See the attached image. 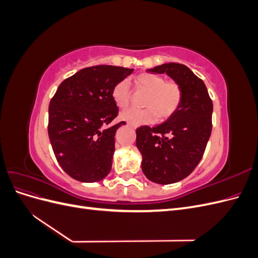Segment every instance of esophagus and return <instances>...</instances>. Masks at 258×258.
Instances as JSON below:
<instances>
[{
  "label": "esophagus",
  "mask_w": 258,
  "mask_h": 258,
  "mask_svg": "<svg viewBox=\"0 0 258 258\" xmlns=\"http://www.w3.org/2000/svg\"><path fill=\"white\" fill-rule=\"evenodd\" d=\"M127 124H128V127H130V128H132V129H137V126H135V124H132V123H130V122H128Z\"/></svg>",
  "instance_id": "obj_1"
}]
</instances>
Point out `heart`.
I'll use <instances>...</instances> for the list:
<instances>
[{"label":"heart","mask_w":258,"mask_h":258,"mask_svg":"<svg viewBox=\"0 0 258 258\" xmlns=\"http://www.w3.org/2000/svg\"><path fill=\"white\" fill-rule=\"evenodd\" d=\"M136 83L140 90L147 92L143 102L146 108H130L121 113V119L139 126L152 123L157 117L160 120L167 119L176 112L182 101V90L175 82H165L160 75L144 73L136 77ZM112 99L119 108H126L130 104L131 92L127 81H120L114 86Z\"/></svg>","instance_id":"b5f03b06"}]
</instances>
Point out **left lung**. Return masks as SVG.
<instances>
[{"label":"left lung","instance_id":"obj_1","mask_svg":"<svg viewBox=\"0 0 258 258\" xmlns=\"http://www.w3.org/2000/svg\"><path fill=\"white\" fill-rule=\"evenodd\" d=\"M146 71L171 77L181 87L182 101L165 122L137 129L142 171L154 183H176L188 176L204 156L212 131V100L205 83L184 64L163 63Z\"/></svg>","mask_w":258,"mask_h":258}]
</instances>
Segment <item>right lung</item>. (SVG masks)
I'll return each instance as SVG.
<instances>
[{"mask_svg": "<svg viewBox=\"0 0 258 258\" xmlns=\"http://www.w3.org/2000/svg\"><path fill=\"white\" fill-rule=\"evenodd\" d=\"M134 69L85 68L62 82L50 100L48 136L64 172L84 183L103 179L112 169L115 134L124 121L106 127L118 115L114 86Z\"/></svg>", "mask_w": 258, "mask_h": 258, "instance_id": "obj_1", "label": "right lung"}]
</instances>
